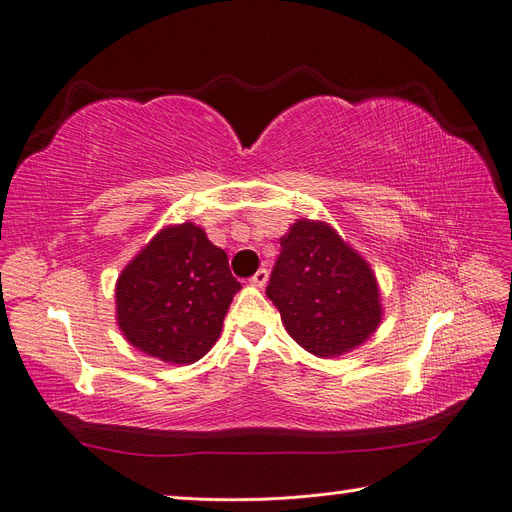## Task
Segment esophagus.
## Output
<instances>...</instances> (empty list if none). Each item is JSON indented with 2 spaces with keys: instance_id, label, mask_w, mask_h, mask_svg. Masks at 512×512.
<instances>
[{
  "instance_id": "esophagus-1",
  "label": "esophagus",
  "mask_w": 512,
  "mask_h": 512,
  "mask_svg": "<svg viewBox=\"0 0 512 512\" xmlns=\"http://www.w3.org/2000/svg\"><path fill=\"white\" fill-rule=\"evenodd\" d=\"M267 282H269V271H267V269H260V271H256V275H254L252 280H250V284H252V286H256V288L267 286Z\"/></svg>"
}]
</instances>
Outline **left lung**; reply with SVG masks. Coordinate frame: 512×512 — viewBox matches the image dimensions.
I'll use <instances>...</instances> for the list:
<instances>
[{
  "label": "left lung",
  "instance_id": "8db88e82",
  "mask_svg": "<svg viewBox=\"0 0 512 512\" xmlns=\"http://www.w3.org/2000/svg\"><path fill=\"white\" fill-rule=\"evenodd\" d=\"M280 243L267 297L294 342L318 359L365 344L384 314L369 262L318 220H297Z\"/></svg>",
  "mask_w": 512,
  "mask_h": 512
}]
</instances>
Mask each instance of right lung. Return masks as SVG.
Masks as SVG:
<instances>
[{
    "mask_svg": "<svg viewBox=\"0 0 512 512\" xmlns=\"http://www.w3.org/2000/svg\"><path fill=\"white\" fill-rule=\"evenodd\" d=\"M241 284L194 222L164 226L117 277L121 335L153 359L190 365L213 348Z\"/></svg>",
    "mask_w": 512,
    "mask_h": 512,
    "instance_id": "obj_1",
    "label": "right lung"
}]
</instances>
